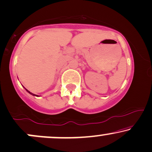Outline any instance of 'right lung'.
<instances>
[{"mask_svg": "<svg viewBox=\"0 0 152 152\" xmlns=\"http://www.w3.org/2000/svg\"><path fill=\"white\" fill-rule=\"evenodd\" d=\"M26 91H27V92H29V93H30V94H32V95H34V96H37V95H35V94H33V93H31V92H30V91H28V90H26Z\"/></svg>", "mask_w": 152, "mask_h": 152, "instance_id": "1", "label": "right lung"}]
</instances>
